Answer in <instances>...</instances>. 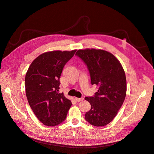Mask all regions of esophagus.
<instances>
[{"label": "esophagus", "instance_id": "obj_1", "mask_svg": "<svg viewBox=\"0 0 154 154\" xmlns=\"http://www.w3.org/2000/svg\"><path fill=\"white\" fill-rule=\"evenodd\" d=\"M75 100H76V101H77V102H80V101H83L84 98H82V97H81V98H77V97H76Z\"/></svg>", "mask_w": 154, "mask_h": 154}]
</instances>
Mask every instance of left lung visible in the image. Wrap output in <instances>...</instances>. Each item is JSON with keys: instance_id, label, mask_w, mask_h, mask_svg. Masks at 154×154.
I'll return each mask as SVG.
<instances>
[{"instance_id": "1", "label": "left lung", "mask_w": 154, "mask_h": 154, "mask_svg": "<svg viewBox=\"0 0 154 154\" xmlns=\"http://www.w3.org/2000/svg\"><path fill=\"white\" fill-rule=\"evenodd\" d=\"M75 54L87 66L91 84L98 87L95 96L85 97L91 105L85 119L97 127L107 125L117 115L126 96L123 67L112 53L105 50L79 49Z\"/></svg>"}]
</instances>
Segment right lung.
<instances>
[{"instance_id": "obj_1", "label": "right lung", "mask_w": 154, "mask_h": 154, "mask_svg": "<svg viewBox=\"0 0 154 154\" xmlns=\"http://www.w3.org/2000/svg\"><path fill=\"white\" fill-rule=\"evenodd\" d=\"M75 52L76 50L44 53L34 59L27 70V100L38 119L45 125L60 124L66 119L72 105L58 90L62 69Z\"/></svg>"}]
</instances>
